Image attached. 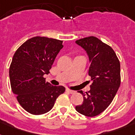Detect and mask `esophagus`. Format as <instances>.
I'll return each mask as SVG.
<instances>
[{
  "label": "esophagus",
  "mask_w": 135,
  "mask_h": 135,
  "mask_svg": "<svg viewBox=\"0 0 135 135\" xmlns=\"http://www.w3.org/2000/svg\"><path fill=\"white\" fill-rule=\"evenodd\" d=\"M66 92H68V93H69V94H74L75 93V91H74V90H69V89H66Z\"/></svg>",
  "instance_id": "1"
}]
</instances>
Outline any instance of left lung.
Returning a JSON list of instances; mask_svg holds the SVG:
<instances>
[{"label": "left lung", "instance_id": "1", "mask_svg": "<svg viewBox=\"0 0 135 135\" xmlns=\"http://www.w3.org/2000/svg\"><path fill=\"white\" fill-rule=\"evenodd\" d=\"M88 55V74L92 85L83 93V104L76 107L82 115L94 117L102 113L113 101L120 85V65L115 52L109 45L94 36L76 41Z\"/></svg>", "mask_w": 135, "mask_h": 135}]
</instances>
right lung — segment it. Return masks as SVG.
<instances>
[{"instance_id":"obj_1","label":"right lung","mask_w":135,"mask_h":135,"mask_svg":"<svg viewBox=\"0 0 135 135\" xmlns=\"http://www.w3.org/2000/svg\"><path fill=\"white\" fill-rule=\"evenodd\" d=\"M63 41L47 37L28 39L15 53L9 76L12 92L27 112L41 115L52 109L57 98L65 91L63 86H53L43 77L62 47Z\"/></svg>"}]
</instances>
